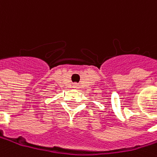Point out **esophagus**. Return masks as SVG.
<instances>
[{
  "mask_svg": "<svg viewBox=\"0 0 157 157\" xmlns=\"http://www.w3.org/2000/svg\"><path fill=\"white\" fill-rule=\"evenodd\" d=\"M73 87H74V88H77V87H79V86H78L77 84H74V85H73Z\"/></svg>",
  "mask_w": 157,
  "mask_h": 157,
  "instance_id": "1",
  "label": "esophagus"
}]
</instances>
